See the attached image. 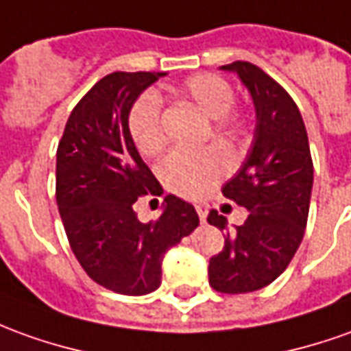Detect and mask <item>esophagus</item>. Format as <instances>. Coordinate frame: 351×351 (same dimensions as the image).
I'll return each instance as SVG.
<instances>
[{
    "mask_svg": "<svg viewBox=\"0 0 351 351\" xmlns=\"http://www.w3.org/2000/svg\"><path fill=\"white\" fill-rule=\"evenodd\" d=\"M195 208H197V214H199L200 221H204L208 216V204L206 202H199V204H195Z\"/></svg>",
    "mask_w": 351,
    "mask_h": 351,
    "instance_id": "esophagus-1",
    "label": "esophagus"
}]
</instances>
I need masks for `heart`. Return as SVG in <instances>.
Wrapping results in <instances>:
<instances>
[{
  "mask_svg": "<svg viewBox=\"0 0 351 351\" xmlns=\"http://www.w3.org/2000/svg\"><path fill=\"white\" fill-rule=\"evenodd\" d=\"M178 95L189 101L200 112L214 120L217 135L239 137L246 132L245 114L233 110L235 91L231 84L217 74H195L183 82ZM130 135L137 151L145 156H154L166 147L168 135L162 124L158 97L147 93L130 112ZM231 170V160L219 149L200 151H173L162 160L158 173L164 187L185 199H200L226 178Z\"/></svg>",
  "mask_w": 351,
  "mask_h": 351,
  "instance_id": "b5f03b06",
  "label": "heart"
}]
</instances>
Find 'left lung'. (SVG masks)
Masks as SVG:
<instances>
[{
	"mask_svg": "<svg viewBox=\"0 0 351 351\" xmlns=\"http://www.w3.org/2000/svg\"><path fill=\"white\" fill-rule=\"evenodd\" d=\"M237 72L256 106V132L245 164L223 185V197L248 210L243 226L227 231L212 210L208 223L226 231L223 250L210 258V287L245 294L271 285L291 263L308 223L313 162L300 110L281 84L246 60L223 64Z\"/></svg>",
	"mask_w": 351,
	"mask_h": 351,
	"instance_id": "obj_1",
	"label": "left lung"
}]
</instances>
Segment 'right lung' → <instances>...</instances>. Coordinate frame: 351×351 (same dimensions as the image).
Here are the masks:
<instances>
[{"label":"right lung","instance_id":"add662e5","mask_svg":"<svg viewBox=\"0 0 351 351\" xmlns=\"http://www.w3.org/2000/svg\"><path fill=\"white\" fill-rule=\"evenodd\" d=\"M164 72H112L69 116L57 147L55 197L70 248L108 291L141 296L160 287L162 258L199 226L189 202L168 195L164 212L139 221L135 202L162 187L135 149L128 116Z\"/></svg>","mask_w":351,"mask_h":351}]
</instances>
